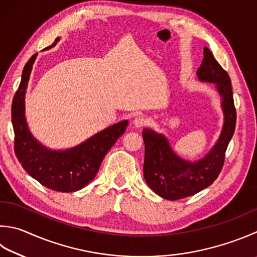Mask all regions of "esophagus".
I'll use <instances>...</instances> for the list:
<instances>
[{
	"label": "esophagus",
	"mask_w": 257,
	"mask_h": 257,
	"mask_svg": "<svg viewBox=\"0 0 257 257\" xmlns=\"http://www.w3.org/2000/svg\"><path fill=\"white\" fill-rule=\"evenodd\" d=\"M148 124V119L143 116H137L133 120V125L135 127H143Z\"/></svg>",
	"instance_id": "1"
}]
</instances>
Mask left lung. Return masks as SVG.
I'll list each match as a JSON object with an SVG mask.
<instances>
[{"label": "left lung", "mask_w": 257, "mask_h": 257, "mask_svg": "<svg viewBox=\"0 0 257 257\" xmlns=\"http://www.w3.org/2000/svg\"><path fill=\"white\" fill-rule=\"evenodd\" d=\"M197 76L201 81L215 84L221 97L224 125L219 139L210 151L198 161H187L173 152L163 134L151 128H144L142 132L145 145L144 179L157 195L168 200L196 195L216 180L224 166L225 152L235 132L236 109L231 81L207 47L204 48V59L197 70Z\"/></svg>", "instance_id": "8db88e82"}]
</instances>
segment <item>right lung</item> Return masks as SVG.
<instances>
[{"label": "right lung", "instance_id": "obj_1", "mask_svg": "<svg viewBox=\"0 0 257 257\" xmlns=\"http://www.w3.org/2000/svg\"><path fill=\"white\" fill-rule=\"evenodd\" d=\"M58 41L59 38L45 50L56 46ZM37 55H33L24 66L20 86L12 101L14 151L24 170L42 186L55 191L74 192L86 187L95 178L106 153L125 132L128 122L122 120L106 127L68 150L56 151L43 147L31 134L24 113L26 91Z\"/></svg>", "mask_w": 257, "mask_h": 257}]
</instances>
